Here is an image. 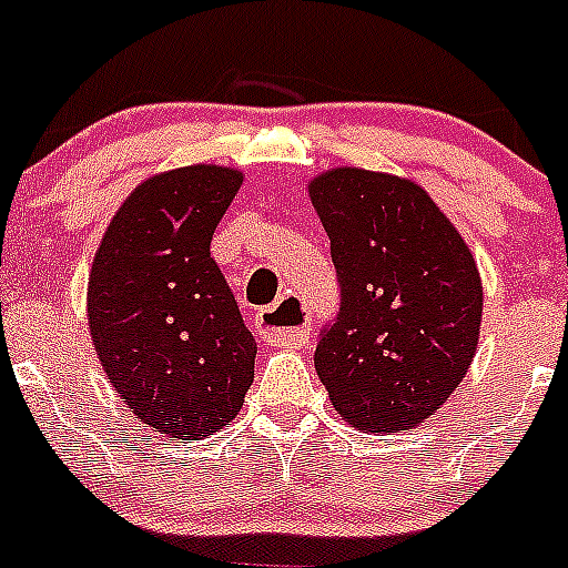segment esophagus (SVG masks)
<instances>
[{"label":"esophagus","mask_w":568,"mask_h":568,"mask_svg":"<svg viewBox=\"0 0 568 568\" xmlns=\"http://www.w3.org/2000/svg\"><path fill=\"white\" fill-rule=\"evenodd\" d=\"M281 323H290L291 327L281 328ZM258 327L273 346H298L310 338L307 315H304L301 301L293 298V295L258 310Z\"/></svg>","instance_id":"esophagus-1"}]
</instances>
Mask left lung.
I'll use <instances>...</instances> for the list:
<instances>
[{
    "instance_id": "left-lung-1",
    "label": "left lung",
    "mask_w": 568,
    "mask_h": 568,
    "mask_svg": "<svg viewBox=\"0 0 568 568\" xmlns=\"http://www.w3.org/2000/svg\"><path fill=\"white\" fill-rule=\"evenodd\" d=\"M341 310L315 346L335 413L366 433L424 424L469 373L484 287L455 224L420 184L333 168L310 182Z\"/></svg>"
}]
</instances>
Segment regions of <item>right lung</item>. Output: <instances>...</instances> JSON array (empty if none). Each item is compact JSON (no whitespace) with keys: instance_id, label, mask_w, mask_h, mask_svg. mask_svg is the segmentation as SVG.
<instances>
[{"instance_id":"right-lung-1","label":"right lung","mask_w":568,"mask_h":568,"mask_svg":"<svg viewBox=\"0 0 568 568\" xmlns=\"http://www.w3.org/2000/svg\"><path fill=\"white\" fill-rule=\"evenodd\" d=\"M244 173L190 164L155 173L115 210L88 278V327L102 369L135 418L199 440L239 415L255 375L210 241Z\"/></svg>"}]
</instances>
